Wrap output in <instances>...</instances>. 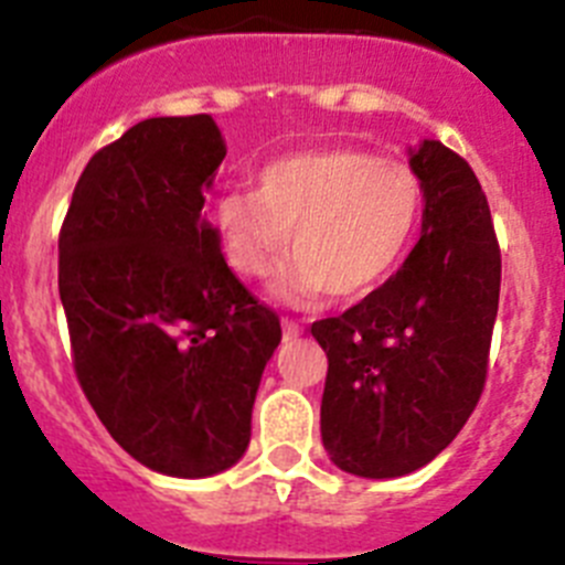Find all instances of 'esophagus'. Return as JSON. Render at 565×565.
Returning a JSON list of instances; mask_svg holds the SVG:
<instances>
[{"instance_id":"esophagus-1","label":"esophagus","mask_w":565,"mask_h":565,"mask_svg":"<svg viewBox=\"0 0 565 565\" xmlns=\"http://www.w3.org/2000/svg\"><path fill=\"white\" fill-rule=\"evenodd\" d=\"M299 331H302V328H299L297 322H294V319L282 317V333H286V339H297Z\"/></svg>"}]
</instances>
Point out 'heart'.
I'll return each instance as SVG.
<instances>
[{
  "label": "heart",
  "instance_id": "1",
  "mask_svg": "<svg viewBox=\"0 0 565 565\" xmlns=\"http://www.w3.org/2000/svg\"><path fill=\"white\" fill-rule=\"evenodd\" d=\"M424 214V183L404 161L364 149L294 152L259 169L257 192L217 206L223 257L243 279H263L288 252L277 297L311 302L331 291L362 299L411 252Z\"/></svg>",
  "mask_w": 565,
  "mask_h": 565
}]
</instances>
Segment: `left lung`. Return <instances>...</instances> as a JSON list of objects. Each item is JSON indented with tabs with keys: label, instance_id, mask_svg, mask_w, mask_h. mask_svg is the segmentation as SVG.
Instances as JSON below:
<instances>
[{
	"label": "left lung",
	"instance_id": "left-lung-1",
	"mask_svg": "<svg viewBox=\"0 0 565 565\" xmlns=\"http://www.w3.org/2000/svg\"><path fill=\"white\" fill-rule=\"evenodd\" d=\"M424 183L422 237L384 286L313 322L328 353L319 430L339 469L398 478L461 433L483 393L501 297L487 194L441 141L411 149Z\"/></svg>",
	"mask_w": 565,
	"mask_h": 565
}]
</instances>
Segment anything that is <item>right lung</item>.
<instances>
[{"label": "right lung", "mask_w": 565, "mask_h": 565, "mask_svg": "<svg viewBox=\"0 0 565 565\" xmlns=\"http://www.w3.org/2000/svg\"><path fill=\"white\" fill-rule=\"evenodd\" d=\"M223 158L212 115L135 124L89 158L58 234L84 396L135 461L174 478L217 476L243 458L282 337L203 214Z\"/></svg>", "instance_id": "right-lung-1"}]
</instances>
